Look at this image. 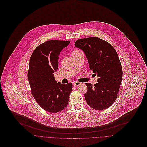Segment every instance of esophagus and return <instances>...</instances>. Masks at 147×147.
I'll use <instances>...</instances> for the list:
<instances>
[{"mask_svg": "<svg viewBox=\"0 0 147 147\" xmlns=\"http://www.w3.org/2000/svg\"><path fill=\"white\" fill-rule=\"evenodd\" d=\"M80 84H81V83H80V82H75L73 83V86H75V87H78V86H79Z\"/></svg>", "mask_w": 147, "mask_h": 147, "instance_id": "obj_1", "label": "esophagus"}]
</instances>
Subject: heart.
<instances>
[{"label": "heart", "mask_w": 147, "mask_h": 147, "mask_svg": "<svg viewBox=\"0 0 147 147\" xmlns=\"http://www.w3.org/2000/svg\"><path fill=\"white\" fill-rule=\"evenodd\" d=\"M79 51H79V50H75V51H74L72 52V54L76 53H78V52H79Z\"/></svg>", "instance_id": "b5f03b06"}]
</instances>
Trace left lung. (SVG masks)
Wrapping results in <instances>:
<instances>
[{
    "label": "left lung",
    "instance_id": "left-lung-1",
    "mask_svg": "<svg viewBox=\"0 0 147 147\" xmlns=\"http://www.w3.org/2000/svg\"><path fill=\"white\" fill-rule=\"evenodd\" d=\"M75 46L84 51L90 70L98 77V82L94 85L86 83V102L96 110L108 108L118 97L122 79V68L118 54L111 44L98 37L78 39Z\"/></svg>",
    "mask_w": 147,
    "mask_h": 147
}]
</instances>
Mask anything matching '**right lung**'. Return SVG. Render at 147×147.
<instances>
[{
    "label": "right lung",
    "instance_id": "obj_1",
    "mask_svg": "<svg viewBox=\"0 0 147 147\" xmlns=\"http://www.w3.org/2000/svg\"><path fill=\"white\" fill-rule=\"evenodd\" d=\"M69 40H50L39 45L29 60L28 79L36 102L46 111L57 113L68 105L72 84L55 80L54 72L58 67V56Z\"/></svg>",
    "mask_w": 147,
    "mask_h": 147
}]
</instances>
